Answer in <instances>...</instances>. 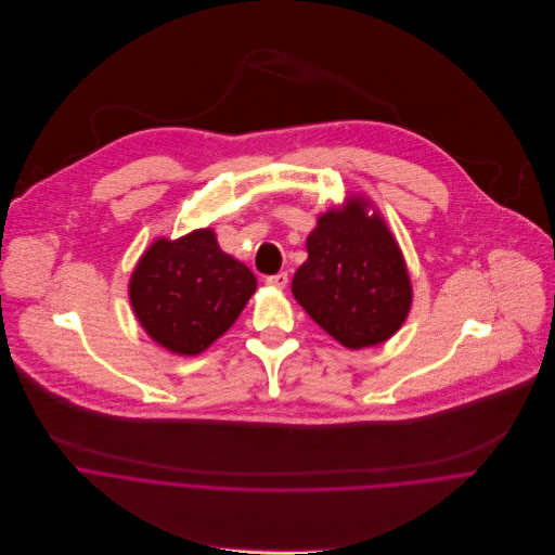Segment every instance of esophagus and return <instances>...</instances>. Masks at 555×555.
Listing matches in <instances>:
<instances>
[{"label": "esophagus", "mask_w": 555, "mask_h": 555, "mask_svg": "<svg viewBox=\"0 0 555 555\" xmlns=\"http://www.w3.org/2000/svg\"><path fill=\"white\" fill-rule=\"evenodd\" d=\"M264 282H267V286H271V288H286L288 275H286V273H275V275H269Z\"/></svg>", "instance_id": "34e87169"}]
</instances>
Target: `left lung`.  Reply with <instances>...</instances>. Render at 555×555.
<instances>
[{
	"instance_id": "8db88e82",
	"label": "left lung",
	"mask_w": 555,
	"mask_h": 555,
	"mask_svg": "<svg viewBox=\"0 0 555 555\" xmlns=\"http://www.w3.org/2000/svg\"><path fill=\"white\" fill-rule=\"evenodd\" d=\"M370 201L348 198L319 216L306 241L308 258L293 278L299 306L350 350L393 337L411 308L402 251Z\"/></svg>"
}]
</instances>
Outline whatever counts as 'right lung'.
I'll use <instances>...</instances> for the list:
<instances>
[{
  "label": "right lung",
  "instance_id": "obj_1",
  "mask_svg": "<svg viewBox=\"0 0 555 555\" xmlns=\"http://www.w3.org/2000/svg\"><path fill=\"white\" fill-rule=\"evenodd\" d=\"M254 293L256 275L218 247L211 230L157 238L129 282L146 335L181 357L201 354L223 337Z\"/></svg>",
  "mask_w": 555,
  "mask_h": 555
}]
</instances>
